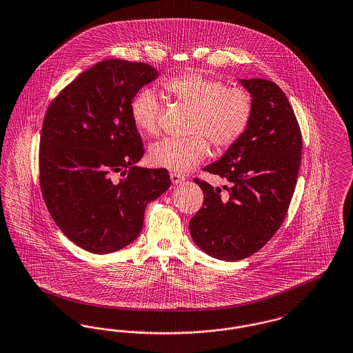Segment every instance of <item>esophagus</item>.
<instances>
[{"instance_id": "esophagus-1", "label": "esophagus", "mask_w": 353, "mask_h": 353, "mask_svg": "<svg viewBox=\"0 0 353 353\" xmlns=\"http://www.w3.org/2000/svg\"><path fill=\"white\" fill-rule=\"evenodd\" d=\"M170 180H172V183L174 184V185H177V184H180V183H183L185 179H184V176H181L180 173H176V172H170Z\"/></svg>"}]
</instances>
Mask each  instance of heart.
Returning <instances> with one entry per match:
<instances>
[{
	"label": "heart",
	"mask_w": 353,
	"mask_h": 353,
	"mask_svg": "<svg viewBox=\"0 0 353 353\" xmlns=\"http://www.w3.org/2000/svg\"><path fill=\"white\" fill-rule=\"evenodd\" d=\"M166 92L194 110L188 140L165 139L150 146L149 161L173 172H188L209 153L208 141L217 150L234 145L248 130L254 112L253 94L244 86H228L223 80L199 70L172 76L164 83ZM161 105L150 89L139 90L130 101V116L145 136L160 133Z\"/></svg>",
	"instance_id": "heart-1"
}]
</instances>
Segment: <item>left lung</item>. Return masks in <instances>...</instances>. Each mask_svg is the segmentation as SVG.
Instances as JSON below:
<instances>
[{"label": "left lung", "instance_id": "8db88e82", "mask_svg": "<svg viewBox=\"0 0 353 353\" xmlns=\"http://www.w3.org/2000/svg\"><path fill=\"white\" fill-rule=\"evenodd\" d=\"M240 81L254 99L252 121L219 161L204 168L228 183L225 192L193 179L204 201L189 221L194 244L225 261L256 253L281 227L303 150L300 125L285 93L264 79Z\"/></svg>", "mask_w": 353, "mask_h": 353}]
</instances>
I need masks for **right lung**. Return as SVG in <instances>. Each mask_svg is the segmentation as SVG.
<instances>
[{"instance_id": "obj_1", "label": "right lung", "mask_w": 353, "mask_h": 353, "mask_svg": "<svg viewBox=\"0 0 353 353\" xmlns=\"http://www.w3.org/2000/svg\"><path fill=\"white\" fill-rule=\"evenodd\" d=\"M157 74L145 63L105 60L66 85L46 109L42 197L63 234L88 252L112 253L134 241L146 204L170 185L164 168L133 165L144 145L130 101Z\"/></svg>"}]
</instances>
